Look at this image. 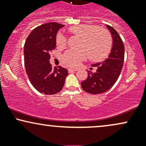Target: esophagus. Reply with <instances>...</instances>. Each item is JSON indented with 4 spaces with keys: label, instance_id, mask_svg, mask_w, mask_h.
I'll return each mask as SVG.
<instances>
[{
    "label": "esophagus",
    "instance_id": "obj_1",
    "mask_svg": "<svg viewBox=\"0 0 146 146\" xmlns=\"http://www.w3.org/2000/svg\"><path fill=\"white\" fill-rule=\"evenodd\" d=\"M78 68H68V72H72V71H78Z\"/></svg>",
    "mask_w": 146,
    "mask_h": 146
}]
</instances>
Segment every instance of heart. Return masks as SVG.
<instances>
[{
    "mask_svg": "<svg viewBox=\"0 0 146 146\" xmlns=\"http://www.w3.org/2000/svg\"><path fill=\"white\" fill-rule=\"evenodd\" d=\"M70 34L80 37V47L78 50L70 49L62 56V62L70 66H78L89 56L90 60L94 62L105 59L110 53L113 39L109 31L98 25L82 24L68 28ZM67 41L61 33L56 36V44L60 48L66 47Z\"/></svg>",
    "mask_w": 146,
    "mask_h": 146,
    "instance_id": "heart-1",
    "label": "heart"
}]
</instances>
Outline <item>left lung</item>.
Listing matches in <instances>:
<instances>
[{"label": "left lung", "mask_w": 146, "mask_h": 146, "mask_svg": "<svg viewBox=\"0 0 146 146\" xmlns=\"http://www.w3.org/2000/svg\"><path fill=\"white\" fill-rule=\"evenodd\" d=\"M113 37L111 52L106 60L92 66H98L95 73L88 71L86 80L82 82V89L90 94L97 95L106 92L115 84L119 76L124 61V45L117 31L107 25Z\"/></svg>", "instance_id": "8db88e82"}]
</instances>
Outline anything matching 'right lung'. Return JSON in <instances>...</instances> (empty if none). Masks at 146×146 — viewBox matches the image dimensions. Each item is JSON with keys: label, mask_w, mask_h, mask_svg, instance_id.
<instances>
[{"label": "right lung", "mask_w": 146, "mask_h": 146, "mask_svg": "<svg viewBox=\"0 0 146 146\" xmlns=\"http://www.w3.org/2000/svg\"><path fill=\"white\" fill-rule=\"evenodd\" d=\"M64 25L48 23L31 31L25 41L24 61L27 74L33 86L45 95H53L62 89L68 70L62 66L52 68L51 51L56 46V34Z\"/></svg>", "instance_id": "right-lung-1"}]
</instances>
